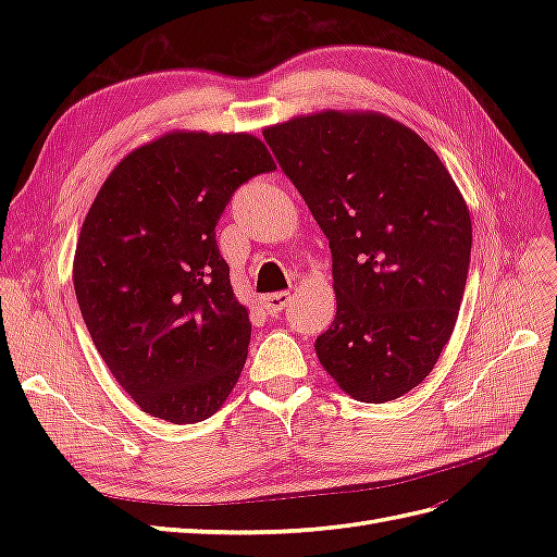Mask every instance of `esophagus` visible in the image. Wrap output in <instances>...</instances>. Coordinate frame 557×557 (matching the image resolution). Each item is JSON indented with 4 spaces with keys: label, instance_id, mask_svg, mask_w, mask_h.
<instances>
[{
    "label": "esophagus",
    "instance_id": "obj_1",
    "mask_svg": "<svg viewBox=\"0 0 557 557\" xmlns=\"http://www.w3.org/2000/svg\"><path fill=\"white\" fill-rule=\"evenodd\" d=\"M288 305H290V293H274V295L262 297V309H264L269 315L281 313Z\"/></svg>",
    "mask_w": 557,
    "mask_h": 557
}]
</instances>
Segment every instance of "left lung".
I'll return each instance as SVG.
<instances>
[{
    "label": "left lung",
    "mask_w": 557,
    "mask_h": 557,
    "mask_svg": "<svg viewBox=\"0 0 557 557\" xmlns=\"http://www.w3.org/2000/svg\"><path fill=\"white\" fill-rule=\"evenodd\" d=\"M332 250L336 315L315 356L344 393L381 404L423 383L448 344L469 272L471 218L444 162L376 111L264 127Z\"/></svg>",
    "instance_id": "obj_1"
}]
</instances>
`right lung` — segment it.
Listing matches in <instances>:
<instances>
[{
  "label": "right lung",
  "mask_w": 557,
  "mask_h": 557,
  "mask_svg": "<svg viewBox=\"0 0 557 557\" xmlns=\"http://www.w3.org/2000/svg\"><path fill=\"white\" fill-rule=\"evenodd\" d=\"M274 170L252 134L170 132L134 148L99 188L74 290L99 356L141 411L199 423L237 385L250 320L215 225L242 183Z\"/></svg>",
  "instance_id": "right-lung-1"
}]
</instances>
